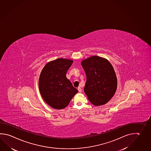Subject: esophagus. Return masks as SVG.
Segmentation results:
<instances>
[{"label":"esophagus","mask_w":151,"mask_h":151,"mask_svg":"<svg viewBox=\"0 0 151 151\" xmlns=\"http://www.w3.org/2000/svg\"><path fill=\"white\" fill-rule=\"evenodd\" d=\"M77 90H78V92H82V89L80 87H78V88H77Z\"/></svg>","instance_id":"34e87169"}]
</instances>
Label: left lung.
<instances>
[{"label": "left lung", "instance_id": "8db88e82", "mask_svg": "<svg viewBox=\"0 0 151 151\" xmlns=\"http://www.w3.org/2000/svg\"><path fill=\"white\" fill-rule=\"evenodd\" d=\"M81 65L86 72V81L84 91L92 104H105L114 96L117 78L114 68L108 60L98 56L83 60Z\"/></svg>", "mask_w": 151, "mask_h": 151}]
</instances>
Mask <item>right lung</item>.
<instances>
[{
    "mask_svg": "<svg viewBox=\"0 0 151 151\" xmlns=\"http://www.w3.org/2000/svg\"><path fill=\"white\" fill-rule=\"evenodd\" d=\"M73 63L71 60L59 58L47 63L41 72L39 81L40 93L52 108L65 109L78 92L66 77Z\"/></svg>",
    "mask_w": 151,
    "mask_h": 151,
    "instance_id": "obj_1",
    "label": "right lung"
}]
</instances>
